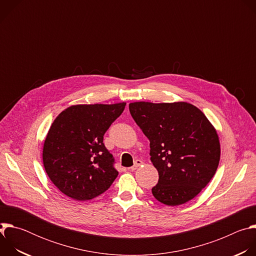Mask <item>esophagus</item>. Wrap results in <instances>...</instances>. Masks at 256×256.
Wrapping results in <instances>:
<instances>
[{"label":"esophagus","instance_id":"1","mask_svg":"<svg viewBox=\"0 0 256 256\" xmlns=\"http://www.w3.org/2000/svg\"><path fill=\"white\" fill-rule=\"evenodd\" d=\"M142 164V160H138V159H136V160L134 161V166H132L130 169L132 171H134V170H136L138 167H140Z\"/></svg>","mask_w":256,"mask_h":256}]
</instances>
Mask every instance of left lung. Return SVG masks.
Returning a JSON list of instances; mask_svg holds the SVG:
<instances>
[{"mask_svg": "<svg viewBox=\"0 0 256 256\" xmlns=\"http://www.w3.org/2000/svg\"><path fill=\"white\" fill-rule=\"evenodd\" d=\"M136 124L150 140V156L159 180L154 198L179 206L196 198L214 175L220 161L216 128L188 102L130 103Z\"/></svg>", "mask_w": 256, "mask_h": 256, "instance_id": "left-lung-1", "label": "left lung"}]
</instances>
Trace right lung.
Listing matches in <instances>:
<instances>
[{"instance_id": "obj_1", "label": "right lung", "mask_w": 256, "mask_h": 256, "mask_svg": "<svg viewBox=\"0 0 256 256\" xmlns=\"http://www.w3.org/2000/svg\"><path fill=\"white\" fill-rule=\"evenodd\" d=\"M126 104L72 105L54 120L44 144V166L52 184L66 196L92 200L118 177L103 136Z\"/></svg>"}]
</instances>
